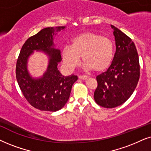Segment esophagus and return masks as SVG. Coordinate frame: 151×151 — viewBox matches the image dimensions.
<instances>
[{
  "mask_svg": "<svg viewBox=\"0 0 151 151\" xmlns=\"http://www.w3.org/2000/svg\"><path fill=\"white\" fill-rule=\"evenodd\" d=\"M79 78L80 79H82V80H86L88 79V76H79Z\"/></svg>",
  "mask_w": 151,
  "mask_h": 151,
  "instance_id": "1",
  "label": "esophagus"
}]
</instances>
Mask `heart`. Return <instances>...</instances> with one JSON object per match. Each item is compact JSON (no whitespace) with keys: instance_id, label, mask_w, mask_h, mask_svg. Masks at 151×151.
<instances>
[{"instance_id":"b5f03b06","label":"heart","mask_w":151,"mask_h":151,"mask_svg":"<svg viewBox=\"0 0 151 151\" xmlns=\"http://www.w3.org/2000/svg\"><path fill=\"white\" fill-rule=\"evenodd\" d=\"M114 56V46L111 40L90 32L75 36L70 45H65L61 50L63 64L70 70L78 66L82 57L84 69L103 72L111 65Z\"/></svg>"}]
</instances>
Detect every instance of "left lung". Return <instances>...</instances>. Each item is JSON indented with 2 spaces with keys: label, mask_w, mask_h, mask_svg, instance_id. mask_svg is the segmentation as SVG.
Segmentation results:
<instances>
[{
  "label": "left lung",
  "mask_w": 151,
  "mask_h": 151,
  "mask_svg": "<svg viewBox=\"0 0 151 151\" xmlns=\"http://www.w3.org/2000/svg\"><path fill=\"white\" fill-rule=\"evenodd\" d=\"M116 52L107 71L96 77L94 101L106 108L119 106L129 99L139 79V62L134 43L121 30L111 25Z\"/></svg>",
  "instance_id": "8db88e82"
}]
</instances>
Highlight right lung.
<instances>
[{
    "label": "right lung",
    "instance_id": "right-lung-1",
    "mask_svg": "<svg viewBox=\"0 0 151 151\" xmlns=\"http://www.w3.org/2000/svg\"><path fill=\"white\" fill-rule=\"evenodd\" d=\"M65 28L59 26L42 29L25 42L18 58L16 77L19 87L27 101L40 110L56 112L61 109L78 79L74 74L62 75L57 67L62 59L60 50L55 48L54 37ZM35 51L45 53L48 58L47 69L39 78H34L28 70V61Z\"/></svg>",
    "mask_w": 151,
    "mask_h": 151
}]
</instances>
